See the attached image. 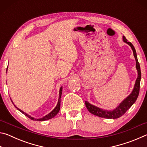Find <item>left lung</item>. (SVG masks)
<instances>
[{
  "instance_id": "obj_1",
  "label": "left lung",
  "mask_w": 147,
  "mask_h": 147,
  "mask_svg": "<svg viewBox=\"0 0 147 147\" xmlns=\"http://www.w3.org/2000/svg\"><path fill=\"white\" fill-rule=\"evenodd\" d=\"M123 39L124 43H127L129 46L132 49L134 56L136 59V67L137 71H138V78H137L135 85H134V89L131 93L129 95L124 98L121 102L119 104L116 108L113 109V110H105L102 108H98L97 106H95L93 104L88 102V101H85V104L87 109L93 115L98 116L99 117L106 118V119H117L121 117L124 113L126 112V111L130 108V107L135 103L137 98L138 97L139 93V88H140V81L141 78V69L140 65L138 60V57H137V54L136 49L130 42L128 41L127 39L124 36H123Z\"/></svg>"
}]
</instances>
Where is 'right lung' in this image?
I'll list each match as a JSON object with an SVG mask.
<instances>
[{"label": "right lung", "mask_w": 147, "mask_h": 147, "mask_svg": "<svg viewBox=\"0 0 147 147\" xmlns=\"http://www.w3.org/2000/svg\"><path fill=\"white\" fill-rule=\"evenodd\" d=\"M7 71H8V68H7L6 69V73H7ZM62 89H63V88H62V86L60 88V89H59V98H58V104H57L56 106L55 107V108H54L53 111H51L49 114H47V115H46L45 116L43 117L42 118H39V119H35L34 117H31L30 115H28V114L26 113L25 112H24L23 111H22L21 109H20L19 108H17V107L16 106V105H14V104L13 102V101L11 100L12 103L13 104V105L16 106V108L18 109V110L19 111H21V112L22 113H23L24 115H26V117H28L29 119H32V120L33 121H47V120H49V119H51L52 118H53L55 117L57 114H58V113L59 112V109H60V102H61V94H62Z\"/></svg>", "instance_id": "1"}]
</instances>
